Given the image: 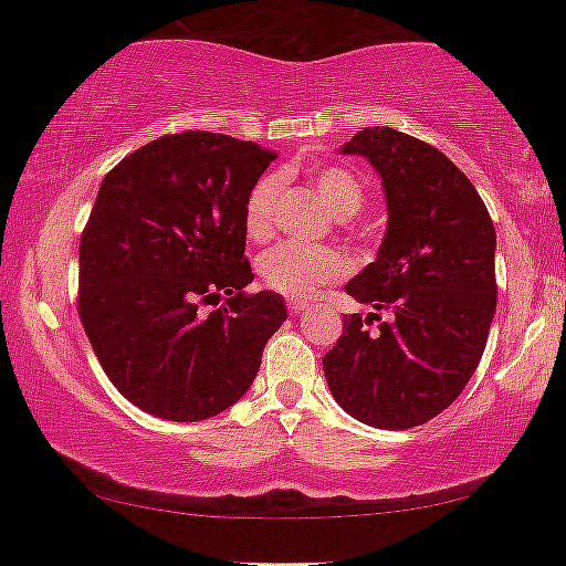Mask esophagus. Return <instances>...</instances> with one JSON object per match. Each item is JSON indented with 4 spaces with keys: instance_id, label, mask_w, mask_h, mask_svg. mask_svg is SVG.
Returning a JSON list of instances; mask_svg holds the SVG:
<instances>
[{
    "instance_id": "34e87169",
    "label": "esophagus",
    "mask_w": 566,
    "mask_h": 566,
    "mask_svg": "<svg viewBox=\"0 0 566 566\" xmlns=\"http://www.w3.org/2000/svg\"><path fill=\"white\" fill-rule=\"evenodd\" d=\"M307 310V305L305 302H300V300H294V302H290V313L292 315H302Z\"/></svg>"
}]
</instances>
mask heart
Returning a JSON list of instances; mask_svg holds the SVG:
<instances>
[{"instance_id":"obj_1","label":"heart","mask_w":566,"mask_h":566,"mask_svg":"<svg viewBox=\"0 0 566 566\" xmlns=\"http://www.w3.org/2000/svg\"><path fill=\"white\" fill-rule=\"evenodd\" d=\"M317 197L333 218L344 220L348 214L359 212L364 202V189L359 179L340 166H323L313 174ZM282 195V179L276 174H266L251 189L245 202V233L253 241H266L274 233L276 200ZM346 264L340 253L333 249H310V245L282 243L266 251L259 259V274L269 290L284 294L292 300H307L321 286L336 282L344 276Z\"/></svg>"}]
</instances>
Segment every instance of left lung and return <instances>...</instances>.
Listing matches in <instances>:
<instances>
[{
    "mask_svg": "<svg viewBox=\"0 0 566 566\" xmlns=\"http://www.w3.org/2000/svg\"><path fill=\"white\" fill-rule=\"evenodd\" d=\"M338 154L377 171L387 230L377 259L346 284L374 313L344 317L323 356L325 381L352 418L402 431L449 408L482 359L497 305L495 226L472 181L412 135L364 127ZM379 308L390 317L371 334L365 323Z\"/></svg>",
    "mask_w": 566,
    "mask_h": 566,
    "instance_id": "8db88e82",
    "label": "left lung"
}]
</instances>
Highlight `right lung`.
<instances>
[{
  "instance_id": "1",
  "label": "right lung",
  "mask_w": 566,
  "mask_h": 566,
  "mask_svg": "<svg viewBox=\"0 0 566 566\" xmlns=\"http://www.w3.org/2000/svg\"><path fill=\"white\" fill-rule=\"evenodd\" d=\"M276 158L256 143L189 130L123 158L102 181L78 245V315L102 369L150 416L195 423L256 379L286 321L282 294H243L245 202ZM233 293L210 316L202 301Z\"/></svg>"
}]
</instances>
